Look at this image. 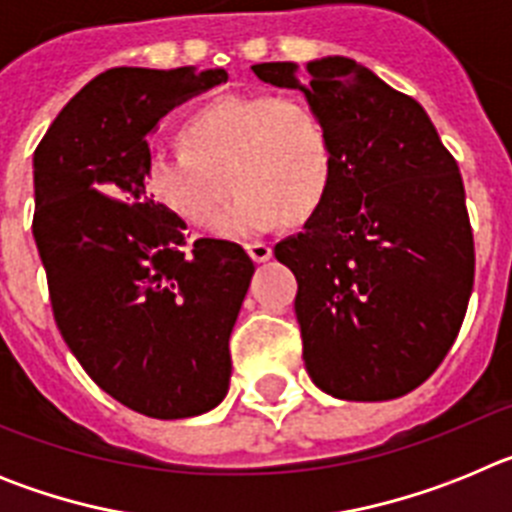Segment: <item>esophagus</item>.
Segmentation results:
<instances>
[{"instance_id": "esophagus-1", "label": "esophagus", "mask_w": 512, "mask_h": 512, "mask_svg": "<svg viewBox=\"0 0 512 512\" xmlns=\"http://www.w3.org/2000/svg\"><path fill=\"white\" fill-rule=\"evenodd\" d=\"M246 251H248V256H251L253 261H256V264H264V261H269L271 259V246L269 243H264V241H253V243H246Z\"/></svg>"}]
</instances>
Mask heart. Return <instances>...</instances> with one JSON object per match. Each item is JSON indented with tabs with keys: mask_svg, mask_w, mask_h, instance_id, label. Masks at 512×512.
Listing matches in <instances>:
<instances>
[{
	"mask_svg": "<svg viewBox=\"0 0 512 512\" xmlns=\"http://www.w3.org/2000/svg\"><path fill=\"white\" fill-rule=\"evenodd\" d=\"M184 146H156L143 184L156 205L184 223L210 228L230 186L239 194L217 221L225 238L305 220L325 202L336 174L333 140L312 104L271 94H225L189 112ZM234 184H229V179Z\"/></svg>",
	"mask_w": 512,
	"mask_h": 512,
	"instance_id": "obj_1",
	"label": "heart"
}]
</instances>
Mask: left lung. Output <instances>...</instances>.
Returning a JSON list of instances; mask_svg holds the SVG:
<instances>
[{"label":"left lung","instance_id":"obj_1","mask_svg":"<svg viewBox=\"0 0 512 512\" xmlns=\"http://www.w3.org/2000/svg\"><path fill=\"white\" fill-rule=\"evenodd\" d=\"M251 71L300 89L333 140L336 174L305 230L274 256L297 277L302 359L341 400L408 395L454 346L474 284L464 182L431 117L343 56Z\"/></svg>","mask_w":512,"mask_h":512}]
</instances>
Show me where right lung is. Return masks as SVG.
<instances>
[{"label":"right lung","instance_id":"right-lung-1","mask_svg":"<svg viewBox=\"0 0 512 512\" xmlns=\"http://www.w3.org/2000/svg\"><path fill=\"white\" fill-rule=\"evenodd\" d=\"M223 81V69L194 66L104 71L33 156V235L58 330L107 395L148 418H192L228 392L253 261L230 241L189 246L182 217L143 184L158 120Z\"/></svg>","mask_w":512,"mask_h":512}]
</instances>
